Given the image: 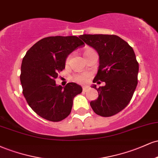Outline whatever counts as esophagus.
I'll return each mask as SVG.
<instances>
[{"label":"esophagus","instance_id":"1","mask_svg":"<svg viewBox=\"0 0 158 158\" xmlns=\"http://www.w3.org/2000/svg\"><path fill=\"white\" fill-rule=\"evenodd\" d=\"M87 90H88V87H87V86H83L82 87V90H83V91L85 92Z\"/></svg>","mask_w":158,"mask_h":158}]
</instances>
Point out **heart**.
<instances>
[{
  "label": "heart",
  "mask_w": 158,
  "mask_h": 158,
  "mask_svg": "<svg viewBox=\"0 0 158 158\" xmlns=\"http://www.w3.org/2000/svg\"><path fill=\"white\" fill-rule=\"evenodd\" d=\"M90 50H91V49H88V50H85V51L84 52V53H85V52H88V51H90ZM68 60H69V58H68V59H67V62H68ZM86 78H87V76L86 75L77 76V77L75 78V80L77 81H78V82L83 83V82H85V81H86Z\"/></svg>",
  "instance_id": "b5f03b06"
}]
</instances>
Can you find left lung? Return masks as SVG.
Wrapping results in <instances>:
<instances>
[{
    "instance_id": "obj_1",
    "label": "left lung",
    "mask_w": 158,
    "mask_h": 158,
    "mask_svg": "<svg viewBox=\"0 0 158 158\" xmlns=\"http://www.w3.org/2000/svg\"><path fill=\"white\" fill-rule=\"evenodd\" d=\"M99 55V69L93 82L106 85L98 88L99 97L90 102L92 109L102 117L119 113L131 100L137 85L139 64L133 48L115 35L79 36ZM92 88H97L93 85Z\"/></svg>"
}]
</instances>
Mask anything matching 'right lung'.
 <instances>
[{"mask_svg": "<svg viewBox=\"0 0 158 158\" xmlns=\"http://www.w3.org/2000/svg\"><path fill=\"white\" fill-rule=\"evenodd\" d=\"M84 42L74 35L50 36L36 42L23 57L21 68L23 94L30 108L42 118L62 120L70 114L73 98L82 88L75 82L56 84L68 56Z\"/></svg>", "mask_w": 158, "mask_h": 158, "instance_id": "right-lung-1", "label": "right lung"}]
</instances>
